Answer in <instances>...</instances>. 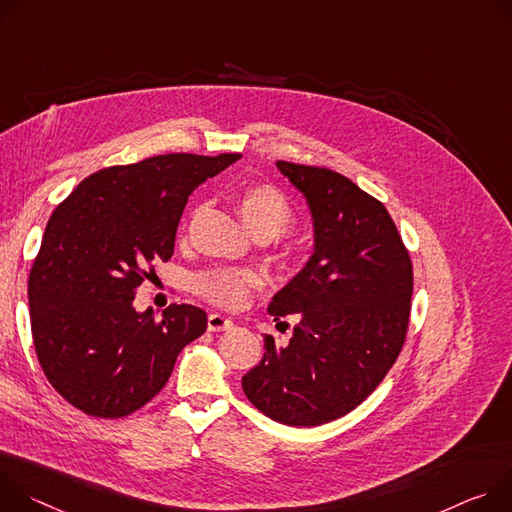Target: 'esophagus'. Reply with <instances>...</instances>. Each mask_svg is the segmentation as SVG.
Returning a JSON list of instances; mask_svg holds the SVG:
<instances>
[{
	"label": "esophagus",
	"instance_id": "34e87169",
	"mask_svg": "<svg viewBox=\"0 0 512 512\" xmlns=\"http://www.w3.org/2000/svg\"><path fill=\"white\" fill-rule=\"evenodd\" d=\"M232 327H234V321L219 315V313H211L207 317V329L209 331H227V329H232Z\"/></svg>",
	"mask_w": 512,
	"mask_h": 512
}]
</instances>
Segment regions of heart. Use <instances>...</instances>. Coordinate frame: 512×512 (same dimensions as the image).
Segmentation results:
<instances>
[{
  "mask_svg": "<svg viewBox=\"0 0 512 512\" xmlns=\"http://www.w3.org/2000/svg\"><path fill=\"white\" fill-rule=\"evenodd\" d=\"M236 209L248 230L258 240L285 234L295 221L291 199L278 187L252 183L234 195ZM260 276L248 268H213L193 278L195 291L219 307H238L260 287Z\"/></svg>",
  "mask_w": 512,
  "mask_h": 512,
  "instance_id": "obj_1",
  "label": "heart"
}]
</instances>
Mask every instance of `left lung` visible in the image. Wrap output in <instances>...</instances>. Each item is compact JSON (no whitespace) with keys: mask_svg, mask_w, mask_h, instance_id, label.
<instances>
[{"mask_svg":"<svg viewBox=\"0 0 512 512\" xmlns=\"http://www.w3.org/2000/svg\"><path fill=\"white\" fill-rule=\"evenodd\" d=\"M276 166L307 199L315 252L268 305L274 321L297 315L289 346L264 335V358L242 388L266 417L315 427L354 411L399 358L413 264L386 207L348 177L285 160Z\"/></svg>","mask_w":512,"mask_h":512,"instance_id":"left-lung-1","label":"left lung"}]
</instances>
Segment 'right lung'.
Here are the masks:
<instances>
[{
	"label": "right lung",
	"mask_w": 512,
	"mask_h": 512,
	"mask_svg": "<svg viewBox=\"0 0 512 512\" xmlns=\"http://www.w3.org/2000/svg\"><path fill=\"white\" fill-rule=\"evenodd\" d=\"M240 154H160L101 168L54 209L28 278L38 362L89 417H126L162 390L207 313L132 305L154 262L170 260L189 195Z\"/></svg>",
	"instance_id": "right-lung-1"
}]
</instances>
